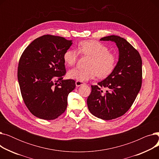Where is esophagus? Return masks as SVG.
Segmentation results:
<instances>
[{"label": "esophagus", "mask_w": 159, "mask_h": 159, "mask_svg": "<svg viewBox=\"0 0 159 159\" xmlns=\"http://www.w3.org/2000/svg\"><path fill=\"white\" fill-rule=\"evenodd\" d=\"M75 84H76L77 87H79V86H81L82 85H84V82L79 81V80H77L76 82H75Z\"/></svg>", "instance_id": "34e87169"}]
</instances>
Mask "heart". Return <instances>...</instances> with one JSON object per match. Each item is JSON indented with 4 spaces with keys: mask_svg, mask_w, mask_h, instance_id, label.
<instances>
[{
    "mask_svg": "<svg viewBox=\"0 0 159 159\" xmlns=\"http://www.w3.org/2000/svg\"><path fill=\"white\" fill-rule=\"evenodd\" d=\"M78 51L74 49H68L63 55L64 63L72 66L76 63L79 53L89 57L86 69L73 68L68 72L70 79L81 82L93 79L98 76L105 78L114 70L117 57L113 53L110 52L107 46L96 40H84L80 42L77 46Z\"/></svg>",
    "mask_w": 159,
    "mask_h": 159,
    "instance_id": "obj_1",
    "label": "heart"
}]
</instances>
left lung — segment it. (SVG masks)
<instances>
[{"label": "left lung", "instance_id": "left-lung-1", "mask_svg": "<svg viewBox=\"0 0 159 159\" xmlns=\"http://www.w3.org/2000/svg\"><path fill=\"white\" fill-rule=\"evenodd\" d=\"M100 40L114 42L119 49V61L110 75L98 85L91 86L87 104L94 116L111 120L126 113L135 101L142 85V58L124 38L110 35ZM101 87L107 88L106 93Z\"/></svg>", "mask_w": 159, "mask_h": 159}]
</instances>
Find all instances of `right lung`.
<instances>
[{
	"label": "right lung",
	"instance_id": "1",
	"mask_svg": "<svg viewBox=\"0 0 159 159\" xmlns=\"http://www.w3.org/2000/svg\"><path fill=\"white\" fill-rule=\"evenodd\" d=\"M72 43L62 37L45 35L31 42L20 57L17 77L22 97L39 119H55L66 109L75 81L63 79V55Z\"/></svg>",
	"mask_w": 159,
	"mask_h": 159
}]
</instances>
